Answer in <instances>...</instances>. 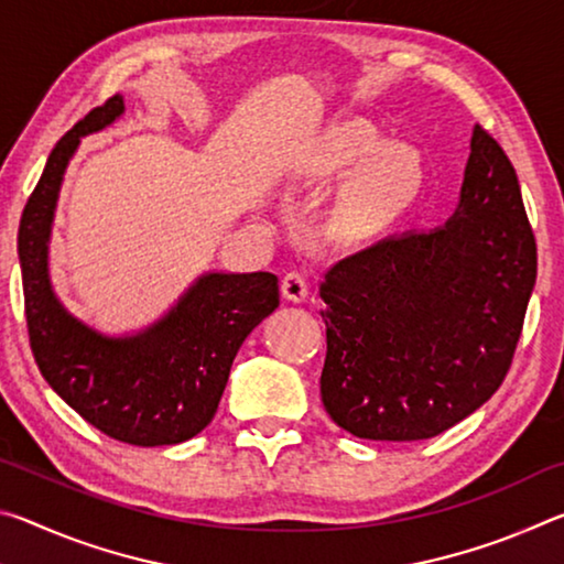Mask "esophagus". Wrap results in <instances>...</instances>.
I'll return each mask as SVG.
<instances>
[{"instance_id":"esophagus-1","label":"esophagus","mask_w":564,"mask_h":564,"mask_svg":"<svg viewBox=\"0 0 564 564\" xmlns=\"http://www.w3.org/2000/svg\"><path fill=\"white\" fill-rule=\"evenodd\" d=\"M308 289H311L308 273L301 271V269L289 271V273L283 275V281H281L283 295H285V299H289V301H293V303H303L305 299H308Z\"/></svg>"}]
</instances>
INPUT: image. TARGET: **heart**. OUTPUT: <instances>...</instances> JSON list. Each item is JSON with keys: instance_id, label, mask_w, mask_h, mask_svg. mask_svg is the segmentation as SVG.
<instances>
[{"instance_id": "obj_1", "label": "heart", "mask_w": 564, "mask_h": 564, "mask_svg": "<svg viewBox=\"0 0 564 564\" xmlns=\"http://www.w3.org/2000/svg\"><path fill=\"white\" fill-rule=\"evenodd\" d=\"M360 167L364 171L346 196V214L352 221L373 224L395 216L420 186L417 159L405 149H393L366 123H338L311 151V169L321 176H350Z\"/></svg>"}]
</instances>
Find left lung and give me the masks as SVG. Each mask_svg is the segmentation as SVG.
<instances>
[{
    "mask_svg": "<svg viewBox=\"0 0 564 564\" xmlns=\"http://www.w3.org/2000/svg\"><path fill=\"white\" fill-rule=\"evenodd\" d=\"M538 279V243L508 154L475 127L460 204L435 231L343 256L321 281V398L362 441H425L502 386Z\"/></svg>",
    "mask_w": 564,
    "mask_h": 564,
    "instance_id": "left-lung-1",
    "label": "left lung"
}]
</instances>
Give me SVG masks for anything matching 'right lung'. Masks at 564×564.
<instances>
[{
  "label": "right lung",
  "mask_w": 564,
  "mask_h": 564,
  "mask_svg": "<svg viewBox=\"0 0 564 564\" xmlns=\"http://www.w3.org/2000/svg\"><path fill=\"white\" fill-rule=\"evenodd\" d=\"M113 94L56 141L19 221L24 316L46 383L113 441L156 447L184 443L212 423L238 348L279 308L273 273H206L166 318L131 338H107L56 301L46 273L56 196L79 137L121 117Z\"/></svg>",
  "instance_id": "add662e5"
}]
</instances>
